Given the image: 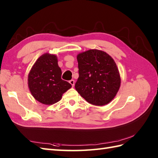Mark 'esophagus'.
<instances>
[{"instance_id": "esophagus-1", "label": "esophagus", "mask_w": 158, "mask_h": 158, "mask_svg": "<svg viewBox=\"0 0 158 158\" xmlns=\"http://www.w3.org/2000/svg\"><path fill=\"white\" fill-rule=\"evenodd\" d=\"M69 83L72 85V86H74V85H75V81L73 79H71L70 81H69Z\"/></svg>"}]
</instances>
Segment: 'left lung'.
<instances>
[{"label": "left lung", "instance_id": "left-lung-1", "mask_svg": "<svg viewBox=\"0 0 158 158\" xmlns=\"http://www.w3.org/2000/svg\"><path fill=\"white\" fill-rule=\"evenodd\" d=\"M79 78L75 89L87 102L102 106L114 98L119 89L121 79L113 59L105 52L90 49L79 53Z\"/></svg>", "mask_w": 158, "mask_h": 158}]
</instances>
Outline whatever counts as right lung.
<instances>
[{
    "label": "right lung",
    "instance_id": "1",
    "mask_svg": "<svg viewBox=\"0 0 158 158\" xmlns=\"http://www.w3.org/2000/svg\"><path fill=\"white\" fill-rule=\"evenodd\" d=\"M61 75L56 56L45 53L39 57L28 75V88L33 97L45 105L58 102L72 87Z\"/></svg>",
    "mask_w": 158,
    "mask_h": 158
}]
</instances>
